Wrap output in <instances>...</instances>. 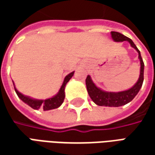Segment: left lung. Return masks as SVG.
Instances as JSON below:
<instances>
[{"label":"left lung","mask_w":155,"mask_h":155,"mask_svg":"<svg viewBox=\"0 0 155 155\" xmlns=\"http://www.w3.org/2000/svg\"><path fill=\"white\" fill-rule=\"evenodd\" d=\"M111 36L115 42H122L124 41H128L130 45L134 48L137 52L139 53V59L140 61V74L139 80L133 87L127 90V91H120V92H106V91H102L101 89L98 88L94 84V82L92 81L90 75H88L86 78L85 83H86L88 94L91 98V100L94 101V103L100 106L119 107V106H122V105L130 103L139 93L140 88L143 84L144 64H143V61L141 57L140 51H139V49L136 47V45H134L131 39L128 38L125 35L116 31H111Z\"/></svg>","instance_id":"obj_1"}]
</instances>
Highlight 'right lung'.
I'll return each instance as SVG.
<instances>
[{
  "label": "right lung",
  "instance_id": "obj_1",
  "mask_svg": "<svg viewBox=\"0 0 155 155\" xmlns=\"http://www.w3.org/2000/svg\"><path fill=\"white\" fill-rule=\"evenodd\" d=\"M74 72V71L71 72V73L67 74L64 77L63 84L61 85L59 92L52 98H49V99H46V100H35V99H32V98L28 97V96H25L24 94H22L21 93H20L15 89V85H14L15 93H16V94L18 95V97L24 103L27 104L29 106H31L34 110L42 109L44 110H50L56 109V108L60 107L61 104H62V103H63V101H64V96H65V94H64V88H65V85L68 83V81H70L71 78L73 76ZM13 84H14V83H13Z\"/></svg>",
  "mask_w": 155,
  "mask_h": 155
}]
</instances>
